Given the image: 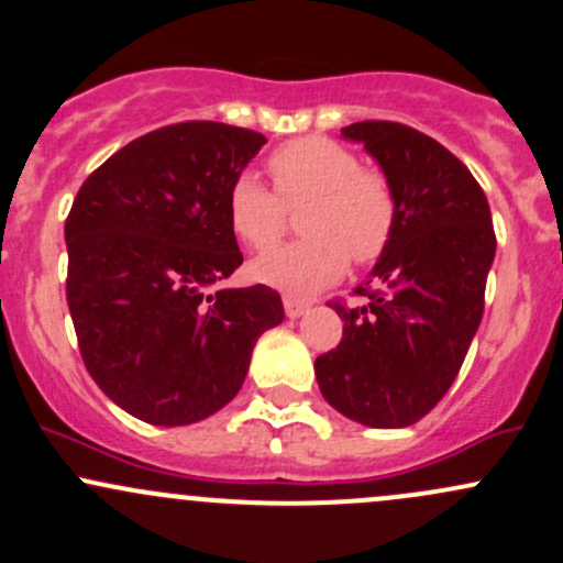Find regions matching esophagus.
<instances>
[{"mask_svg": "<svg viewBox=\"0 0 563 563\" xmlns=\"http://www.w3.org/2000/svg\"><path fill=\"white\" fill-rule=\"evenodd\" d=\"M283 307H286L288 318H299V316H305L307 310H310V305H307L305 299H294V297L283 299Z\"/></svg>", "mask_w": 563, "mask_h": 563, "instance_id": "1", "label": "esophagus"}]
</instances>
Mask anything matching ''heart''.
<instances>
[{"mask_svg": "<svg viewBox=\"0 0 563 563\" xmlns=\"http://www.w3.org/2000/svg\"><path fill=\"white\" fill-rule=\"evenodd\" d=\"M275 194L253 173L229 188L227 216L236 240L256 253L280 242L286 210H300L294 245L253 264V277L291 294L334 283L347 262L372 264L383 256L396 227V197L388 177L361 167L351 147L329 137H299L266 162Z\"/></svg>", "mask_w": 563, "mask_h": 563, "instance_id": "b5f03b06", "label": "heart"}]
</instances>
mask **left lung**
<instances>
[{
	"instance_id": "obj_1",
	"label": "left lung",
	"mask_w": 563,
	"mask_h": 563,
	"mask_svg": "<svg viewBox=\"0 0 563 563\" xmlns=\"http://www.w3.org/2000/svg\"><path fill=\"white\" fill-rule=\"evenodd\" d=\"M380 164L396 227L364 305L334 301L345 321L334 351L316 358L323 399L351 421L401 429L448 394L481 327L496 234L470 169L412 126L361 121L342 129Z\"/></svg>"
}]
</instances>
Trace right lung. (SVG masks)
Masks as SVG:
<instances>
[{"instance_id": "right-lung-1", "label": "right lung", "mask_w": 563, "mask_h": 563, "mask_svg": "<svg viewBox=\"0 0 563 563\" xmlns=\"http://www.w3.org/2000/svg\"><path fill=\"white\" fill-rule=\"evenodd\" d=\"M264 134L216 121L129 142L80 186L64 223L67 305L88 375L153 426L210 418L234 399L266 329V286L221 288L242 264L227 197Z\"/></svg>"}]
</instances>
